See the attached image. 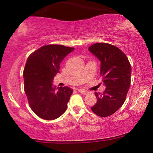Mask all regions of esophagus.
<instances>
[{
  "label": "esophagus",
  "instance_id": "obj_1",
  "mask_svg": "<svg viewBox=\"0 0 153 153\" xmlns=\"http://www.w3.org/2000/svg\"><path fill=\"white\" fill-rule=\"evenodd\" d=\"M78 92L81 93V94H84V95H88V94H89V92H88V91L83 90V89H78Z\"/></svg>",
  "mask_w": 153,
  "mask_h": 153
}]
</instances>
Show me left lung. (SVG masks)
I'll return each mask as SVG.
<instances>
[{
    "label": "left lung",
    "mask_w": 153,
    "mask_h": 153,
    "mask_svg": "<svg viewBox=\"0 0 153 153\" xmlns=\"http://www.w3.org/2000/svg\"><path fill=\"white\" fill-rule=\"evenodd\" d=\"M88 50L101 62L100 75L106 89L95 92L97 102L91 110L106 117L114 114L124 103L130 87L131 68L125 54L118 47L107 43H96Z\"/></svg>",
    "instance_id": "8db88e82"
}]
</instances>
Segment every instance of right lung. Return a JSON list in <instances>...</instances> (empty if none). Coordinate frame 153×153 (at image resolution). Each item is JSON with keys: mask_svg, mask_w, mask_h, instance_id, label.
<instances>
[{"mask_svg": "<svg viewBox=\"0 0 153 153\" xmlns=\"http://www.w3.org/2000/svg\"><path fill=\"white\" fill-rule=\"evenodd\" d=\"M74 50L73 47L49 45L40 47L28 57L24 70V91L31 110L40 118L53 120L65 113L73 89L54 86L59 64Z\"/></svg>", "mask_w": 153, "mask_h": 153, "instance_id": "obj_1", "label": "right lung"}]
</instances>
